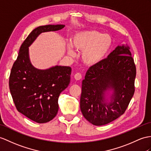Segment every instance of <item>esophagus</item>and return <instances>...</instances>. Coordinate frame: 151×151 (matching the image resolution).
Returning a JSON list of instances; mask_svg holds the SVG:
<instances>
[{
	"label": "esophagus",
	"mask_w": 151,
	"mask_h": 151,
	"mask_svg": "<svg viewBox=\"0 0 151 151\" xmlns=\"http://www.w3.org/2000/svg\"><path fill=\"white\" fill-rule=\"evenodd\" d=\"M74 78L77 81L80 80L82 78V76H81V74L80 73H76L75 76H74Z\"/></svg>",
	"instance_id": "1"
}]
</instances>
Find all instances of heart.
Returning <instances> with one entry per match:
<instances>
[{
    "label": "heart",
    "mask_w": 151,
    "mask_h": 151,
    "mask_svg": "<svg viewBox=\"0 0 151 151\" xmlns=\"http://www.w3.org/2000/svg\"><path fill=\"white\" fill-rule=\"evenodd\" d=\"M112 46L111 36L96 30H90L75 33L72 37V44H67V51L70 56H74V48L82 52L81 60L84 64L95 65L104 60Z\"/></svg>",
    "instance_id": "heart-1"
}]
</instances>
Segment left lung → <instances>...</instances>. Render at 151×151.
Listing matches in <instances>:
<instances>
[{"mask_svg":"<svg viewBox=\"0 0 151 151\" xmlns=\"http://www.w3.org/2000/svg\"><path fill=\"white\" fill-rule=\"evenodd\" d=\"M135 78L130 47L118 45L86 73L80 99L84 118L95 126H103L123 115L134 93Z\"/></svg>","mask_w":151,"mask_h":151,"instance_id":"obj_1","label":"left lung"}]
</instances>
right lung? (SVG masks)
<instances>
[{
  "label": "right lung",
  "mask_w": 151,
  "mask_h": 151,
  "mask_svg": "<svg viewBox=\"0 0 151 151\" xmlns=\"http://www.w3.org/2000/svg\"><path fill=\"white\" fill-rule=\"evenodd\" d=\"M65 25H47L35 28L20 48L11 71L9 86L17 110L38 123H46L57 115L58 97L68 87L72 69L56 65L42 70L35 67L29 58V47L42 32L61 30Z\"/></svg>",
  "instance_id": "right-lung-1"
}]
</instances>
